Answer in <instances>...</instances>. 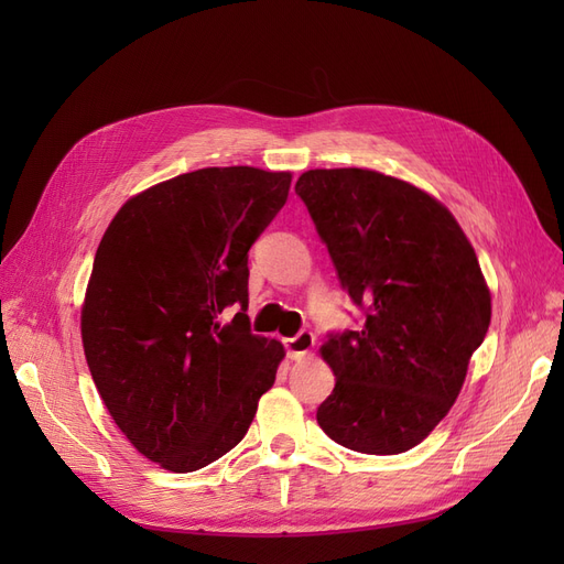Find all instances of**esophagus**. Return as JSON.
Masks as SVG:
<instances>
[{
    "label": "esophagus",
    "mask_w": 564,
    "mask_h": 564,
    "mask_svg": "<svg viewBox=\"0 0 564 564\" xmlns=\"http://www.w3.org/2000/svg\"><path fill=\"white\" fill-rule=\"evenodd\" d=\"M284 346H286V352H289V357H292V360H301V357H305L313 350L315 334L308 332V329H301L296 336L286 338Z\"/></svg>",
    "instance_id": "1"
}]
</instances>
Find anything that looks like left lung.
<instances>
[{
	"label": "left lung",
	"mask_w": 564,
	"mask_h": 564,
	"mask_svg": "<svg viewBox=\"0 0 564 564\" xmlns=\"http://www.w3.org/2000/svg\"><path fill=\"white\" fill-rule=\"evenodd\" d=\"M296 195L365 311L322 346L336 386L319 429L352 452L402 454L447 416L489 329L475 249L445 204L369 169H311Z\"/></svg>",
	"instance_id": "left-lung-1"
}]
</instances>
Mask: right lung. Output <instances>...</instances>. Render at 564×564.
<instances>
[{"label":"right lung","mask_w":564,"mask_h":564,"mask_svg":"<svg viewBox=\"0 0 564 564\" xmlns=\"http://www.w3.org/2000/svg\"><path fill=\"white\" fill-rule=\"evenodd\" d=\"M289 185V172L197 169L131 197L98 245L84 355L117 429L166 470L230 452L275 383L284 348L251 334L247 261ZM230 304L241 313L224 323Z\"/></svg>","instance_id":"obj_1"}]
</instances>
